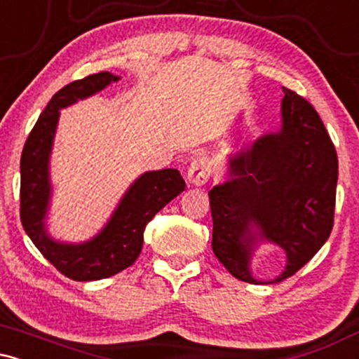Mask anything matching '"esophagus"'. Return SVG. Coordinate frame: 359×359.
I'll return each mask as SVG.
<instances>
[{"mask_svg":"<svg viewBox=\"0 0 359 359\" xmlns=\"http://www.w3.org/2000/svg\"><path fill=\"white\" fill-rule=\"evenodd\" d=\"M211 177V163L205 156H197L187 168V180L191 185H204Z\"/></svg>","mask_w":359,"mask_h":359,"instance_id":"esophagus-1","label":"esophagus"}]
</instances>
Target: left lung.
I'll use <instances>...</instances> for the list:
<instances>
[{
	"label": "left lung",
	"mask_w": 359,
	"mask_h": 359,
	"mask_svg": "<svg viewBox=\"0 0 359 359\" xmlns=\"http://www.w3.org/2000/svg\"><path fill=\"white\" fill-rule=\"evenodd\" d=\"M282 126L229 158V180L209 191L212 251L233 277L282 282L327 241L334 224L337 155L309 101L283 88ZM258 241L287 255L286 270L262 283L249 270Z\"/></svg>",
	"instance_id": "8db88e82"
}]
</instances>
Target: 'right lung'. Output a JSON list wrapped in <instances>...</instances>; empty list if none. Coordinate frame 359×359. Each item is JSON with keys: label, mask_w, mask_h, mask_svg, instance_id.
I'll return each mask as SVG.
<instances>
[{"label": "right lung", "mask_w": 359, "mask_h": 359, "mask_svg": "<svg viewBox=\"0 0 359 359\" xmlns=\"http://www.w3.org/2000/svg\"><path fill=\"white\" fill-rule=\"evenodd\" d=\"M116 81L119 77L111 72L93 74L64 86L53 94L28 135L20 160V219L23 229L62 275L77 282L113 277L133 265L142 253L143 233L148 222L185 189L177 168L145 172L130 185L113 216L93 240L72 245L48 236L45 228L52 194L48 160L60 109L100 93Z\"/></svg>", "instance_id": "1"}]
</instances>
